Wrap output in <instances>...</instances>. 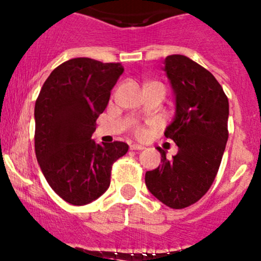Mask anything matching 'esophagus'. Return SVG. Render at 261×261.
I'll return each mask as SVG.
<instances>
[{
    "label": "esophagus",
    "mask_w": 261,
    "mask_h": 261,
    "mask_svg": "<svg viewBox=\"0 0 261 261\" xmlns=\"http://www.w3.org/2000/svg\"><path fill=\"white\" fill-rule=\"evenodd\" d=\"M144 146L142 145H137V144H133V145H130V150H144Z\"/></svg>",
    "instance_id": "obj_1"
}]
</instances>
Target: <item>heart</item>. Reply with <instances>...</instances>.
<instances>
[{"instance_id":"obj_1","label":"heart","mask_w":261,"mask_h":261,"mask_svg":"<svg viewBox=\"0 0 261 261\" xmlns=\"http://www.w3.org/2000/svg\"><path fill=\"white\" fill-rule=\"evenodd\" d=\"M135 133H136V135H137V136L142 137V136H145V135H146V128H145V127H142V126H136Z\"/></svg>"}]
</instances>
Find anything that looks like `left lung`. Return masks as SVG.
Wrapping results in <instances>:
<instances>
[{
  "label": "left lung",
  "instance_id": "left-lung-1",
  "mask_svg": "<svg viewBox=\"0 0 261 261\" xmlns=\"http://www.w3.org/2000/svg\"><path fill=\"white\" fill-rule=\"evenodd\" d=\"M174 95V116L165 136L178 146L172 159L161 147V165L145 174L147 190L167 207L181 210L210 190L228 141L229 102L213 74L181 54L165 59Z\"/></svg>",
  "mask_w": 261,
  "mask_h": 261
}]
</instances>
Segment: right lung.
I'll return each mask as SVG.
<instances>
[{
    "label": "right lung",
    "instance_id": "obj_1",
    "mask_svg": "<svg viewBox=\"0 0 261 261\" xmlns=\"http://www.w3.org/2000/svg\"><path fill=\"white\" fill-rule=\"evenodd\" d=\"M122 73L120 63L70 59L51 71L36 101L37 161L51 190L73 205L104 194L111 166L128 150L125 142L96 144L91 139Z\"/></svg>",
    "mask_w": 261,
    "mask_h": 261
}]
</instances>
